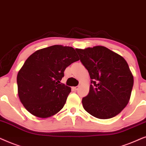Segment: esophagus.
Masks as SVG:
<instances>
[{
  "instance_id": "esophagus-1",
  "label": "esophagus",
  "mask_w": 146,
  "mask_h": 146,
  "mask_svg": "<svg viewBox=\"0 0 146 146\" xmlns=\"http://www.w3.org/2000/svg\"><path fill=\"white\" fill-rule=\"evenodd\" d=\"M79 88V86H77V87H73V89H74L75 91H77V90H78Z\"/></svg>"
}]
</instances>
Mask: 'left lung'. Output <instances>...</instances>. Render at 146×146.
Returning a JSON list of instances; mask_svg holds the SVG:
<instances>
[{"mask_svg":"<svg viewBox=\"0 0 146 146\" xmlns=\"http://www.w3.org/2000/svg\"><path fill=\"white\" fill-rule=\"evenodd\" d=\"M91 79L88 95L82 99L83 108L99 119H110L127 106L133 77L127 61L104 46L75 48Z\"/></svg>","mask_w":146,"mask_h":146,"instance_id":"obj_1","label":"left lung"}]
</instances>
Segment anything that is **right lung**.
I'll use <instances>...</instances> for the list:
<instances>
[{
  "instance_id": "1",
  "label": "right lung",
  "mask_w": 146,
  "mask_h": 146,
  "mask_svg": "<svg viewBox=\"0 0 146 146\" xmlns=\"http://www.w3.org/2000/svg\"><path fill=\"white\" fill-rule=\"evenodd\" d=\"M79 60L73 47L58 44L29 56L17 77L19 98L25 109L40 118L57 113L71 92V87L60 81L66 68Z\"/></svg>"
}]
</instances>
